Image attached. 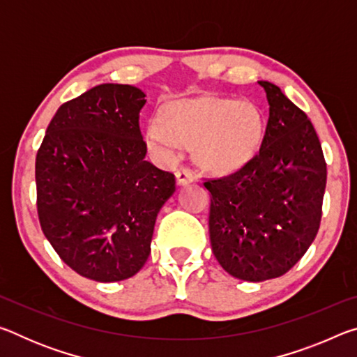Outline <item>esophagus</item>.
Masks as SVG:
<instances>
[{
  "label": "esophagus",
  "mask_w": 357,
  "mask_h": 357,
  "mask_svg": "<svg viewBox=\"0 0 357 357\" xmlns=\"http://www.w3.org/2000/svg\"><path fill=\"white\" fill-rule=\"evenodd\" d=\"M193 179H195V173H193V172L190 170V168L181 167L179 170L176 172V181H178L179 185L189 184V183H192Z\"/></svg>",
  "instance_id": "34e87169"
}]
</instances>
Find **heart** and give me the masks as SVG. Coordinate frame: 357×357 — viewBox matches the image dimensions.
I'll return each mask as SVG.
<instances>
[{"label": "heart", "instance_id": "heart-1", "mask_svg": "<svg viewBox=\"0 0 357 357\" xmlns=\"http://www.w3.org/2000/svg\"><path fill=\"white\" fill-rule=\"evenodd\" d=\"M263 134L264 118L257 104L213 96L173 102L146 128L148 144L155 153L172 155L179 143L200 142L203 160L220 172L244 165Z\"/></svg>", "mask_w": 357, "mask_h": 357}]
</instances>
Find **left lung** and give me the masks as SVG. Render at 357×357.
I'll use <instances>...</instances> for the list:
<instances>
[{"label":"left lung","mask_w":357,"mask_h":357,"mask_svg":"<svg viewBox=\"0 0 357 357\" xmlns=\"http://www.w3.org/2000/svg\"><path fill=\"white\" fill-rule=\"evenodd\" d=\"M258 83L269 102L259 151L231 174L203 183L214 257L249 282L280 277L304 257L321 223L328 176L307 114L277 84Z\"/></svg>","instance_id":"left-lung-1"}]
</instances>
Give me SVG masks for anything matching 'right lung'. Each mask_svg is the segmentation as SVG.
<instances>
[{
  "mask_svg": "<svg viewBox=\"0 0 357 357\" xmlns=\"http://www.w3.org/2000/svg\"><path fill=\"white\" fill-rule=\"evenodd\" d=\"M142 89L104 83L64 102L36 155L40 228L59 258L86 279L135 275L174 174L144 159Z\"/></svg>",
  "mask_w": 357,
  "mask_h": 357,
  "instance_id": "add662e5",
  "label": "right lung"
}]
</instances>
